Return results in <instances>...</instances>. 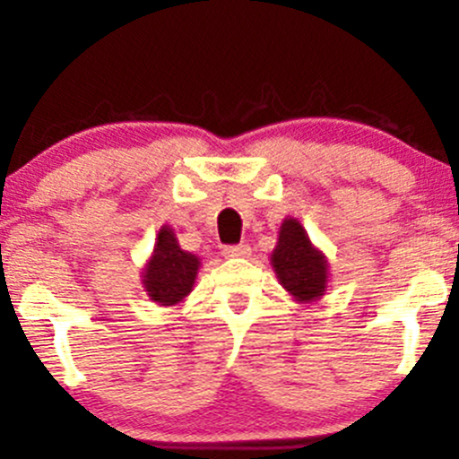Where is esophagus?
<instances>
[{
	"label": "esophagus",
	"instance_id": "1",
	"mask_svg": "<svg viewBox=\"0 0 459 459\" xmlns=\"http://www.w3.org/2000/svg\"><path fill=\"white\" fill-rule=\"evenodd\" d=\"M226 259H244V256H250V246L239 244V246H226L222 250Z\"/></svg>",
	"mask_w": 459,
	"mask_h": 459
}]
</instances>
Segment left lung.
Returning a JSON list of instances; mask_svg holds the SVG:
<instances>
[{
  "label": "left lung",
  "mask_w": 459,
  "mask_h": 459,
  "mask_svg": "<svg viewBox=\"0 0 459 459\" xmlns=\"http://www.w3.org/2000/svg\"><path fill=\"white\" fill-rule=\"evenodd\" d=\"M270 263L278 282L299 304L317 302L328 291L330 263L296 218H284Z\"/></svg>",
  "instance_id": "1"
}]
</instances>
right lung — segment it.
I'll list each match as a JSON object with an SVG mask.
<instances>
[{"instance_id":"add662e5","label":"right lung","mask_w":459,"mask_h":459,"mask_svg":"<svg viewBox=\"0 0 459 459\" xmlns=\"http://www.w3.org/2000/svg\"><path fill=\"white\" fill-rule=\"evenodd\" d=\"M200 270V259L178 246L175 229L163 224L155 247L142 270V287L151 302L160 307H177L192 293Z\"/></svg>"}]
</instances>
